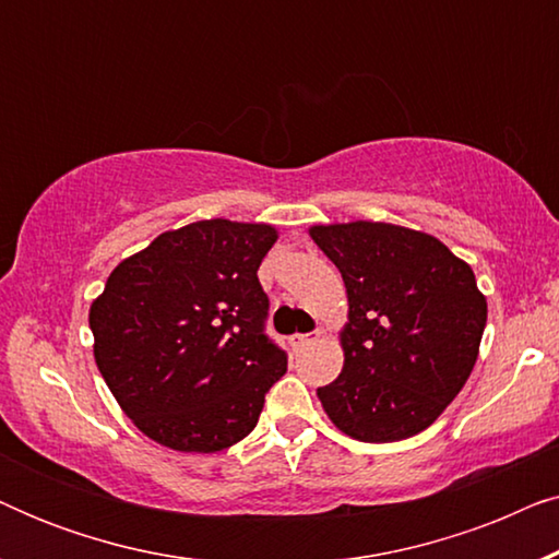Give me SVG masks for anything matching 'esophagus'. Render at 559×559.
<instances>
[{
  "instance_id": "esophagus-1",
  "label": "esophagus",
  "mask_w": 559,
  "mask_h": 559,
  "mask_svg": "<svg viewBox=\"0 0 559 559\" xmlns=\"http://www.w3.org/2000/svg\"><path fill=\"white\" fill-rule=\"evenodd\" d=\"M312 341H316V338H312V335H308V333H297V335H293V346H295V348L310 346Z\"/></svg>"
}]
</instances>
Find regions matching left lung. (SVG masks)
I'll return each instance as SVG.
<instances>
[{
  "mask_svg": "<svg viewBox=\"0 0 559 559\" xmlns=\"http://www.w3.org/2000/svg\"><path fill=\"white\" fill-rule=\"evenodd\" d=\"M348 295L343 369L318 389L331 423L361 442L423 432L478 358L486 297L476 274L430 234L379 221L310 228Z\"/></svg>",
  "mask_w": 559,
  "mask_h": 559,
  "instance_id": "1",
  "label": "left lung"
}]
</instances>
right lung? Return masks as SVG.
Wrapping results in <instances>:
<instances>
[{
	"instance_id": "right-lung-1",
	"label": "right lung",
	"mask_w": 559,
	"mask_h": 559,
	"mask_svg": "<svg viewBox=\"0 0 559 559\" xmlns=\"http://www.w3.org/2000/svg\"><path fill=\"white\" fill-rule=\"evenodd\" d=\"M274 241L270 224L195 221L119 262L91 302L98 371L150 440L218 453L257 427L287 371L257 277Z\"/></svg>"
}]
</instances>
